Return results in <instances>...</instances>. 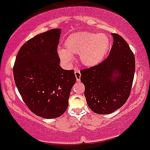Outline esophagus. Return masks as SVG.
<instances>
[{
  "mask_svg": "<svg viewBox=\"0 0 150 150\" xmlns=\"http://www.w3.org/2000/svg\"><path fill=\"white\" fill-rule=\"evenodd\" d=\"M75 77H76V80L77 81V82H80L81 74H80V70H79L78 69H76V70L75 71Z\"/></svg>",
  "mask_w": 150,
  "mask_h": 150,
  "instance_id": "1",
  "label": "esophagus"
}]
</instances>
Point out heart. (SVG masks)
I'll return each instance as SVG.
<instances>
[{
	"instance_id": "1",
	"label": "heart",
	"mask_w": 150,
	"mask_h": 150,
	"mask_svg": "<svg viewBox=\"0 0 150 150\" xmlns=\"http://www.w3.org/2000/svg\"><path fill=\"white\" fill-rule=\"evenodd\" d=\"M110 40L104 33L82 31L70 34L65 40V50L59 49L58 54L66 64L73 61V55H80V62L85 66H96L101 62L110 48Z\"/></svg>"
}]
</instances>
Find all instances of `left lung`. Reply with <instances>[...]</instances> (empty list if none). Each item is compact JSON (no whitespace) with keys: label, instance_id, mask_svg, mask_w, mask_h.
Returning a JSON list of instances; mask_svg holds the SVG:
<instances>
[{"label":"left lung","instance_id":"left-lung-1","mask_svg":"<svg viewBox=\"0 0 150 150\" xmlns=\"http://www.w3.org/2000/svg\"><path fill=\"white\" fill-rule=\"evenodd\" d=\"M112 35L109 56L96 66L80 71L88 106L99 115L110 114L127 102L134 77L133 53L122 36Z\"/></svg>","mask_w":150,"mask_h":150}]
</instances>
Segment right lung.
Listing matches in <instances>:
<instances>
[{
    "mask_svg": "<svg viewBox=\"0 0 150 150\" xmlns=\"http://www.w3.org/2000/svg\"><path fill=\"white\" fill-rule=\"evenodd\" d=\"M61 29L38 34L23 45L13 68L14 82L30 110L45 119L60 117L67 110L76 82L73 70L59 66L57 53Z\"/></svg>",
    "mask_w": 150,
    "mask_h": 150,
    "instance_id": "add662e5",
    "label": "right lung"
}]
</instances>
